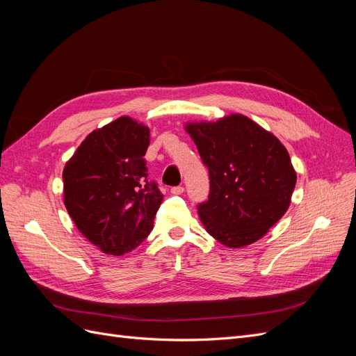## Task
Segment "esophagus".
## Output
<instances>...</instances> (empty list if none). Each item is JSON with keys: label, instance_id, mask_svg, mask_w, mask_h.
<instances>
[{"label": "esophagus", "instance_id": "esophagus-1", "mask_svg": "<svg viewBox=\"0 0 356 356\" xmlns=\"http://www.w3.org/2000/svg\"><path fill=\"white\" fill-rule=\"evenodd\" d=\"M170 193H172V195H182V193H184V187H182V186L172 187Z\"/></svg>", "mask_w": 356, "mask_h": 356}]
</instances>
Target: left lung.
<instances>
[{"instance_id":"8db88e82","label":"left lung","mask_w":356,"mask_h":356,"mask_svg":"<svg viewBox=\"0 0 356 356\" xmlns=\"http://www.w3.org/2000/svg\"><path fill=\"white\" fill-rule=\"evenodd\" d=\"M186 131L209 170V196L197 207L204 229L229 248L261 239L284 217L297 182L286 148L242 114Z\"/></svg>"}]
</instances>
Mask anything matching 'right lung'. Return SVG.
I'll return each mask as SVG.
<instances>
[{"instance_id":"add662e5","label":"right lung","mask_w":356,"mask_h":356,"mask_svg":"<svg viewBox=\"0 0 356 356\" xmlns=\"http://www.w3.org/2000/svg\"><path fill=\"white\" fill-rule=\"evenodd\" d=\"M149 129L120 117L86 136L63 169V202L86 239L123 255L153 230L163 195L148 179Z\"/></svg>"}]
</instances>
